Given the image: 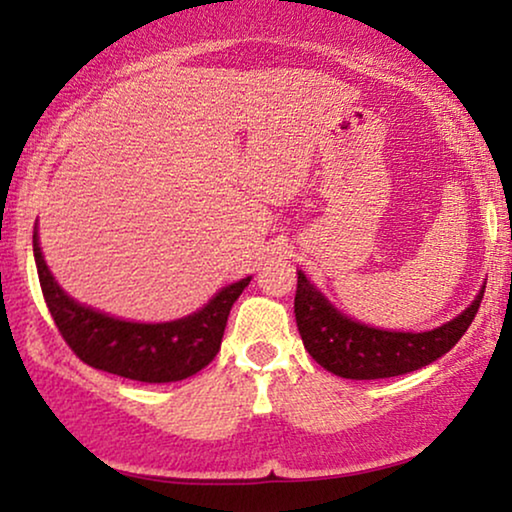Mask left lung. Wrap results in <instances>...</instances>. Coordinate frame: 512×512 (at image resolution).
<instances>
[{
	"label": "left lung",
	"instance_id": "1",
	"mask_svg": "<svg viewBox=\"0 0 512 512\" xmlns=\"http://www.w3.org/2000/svg\"><path fill=\"white\" fill-rule=\"evenodd\" d=\"M482 296L485 291H480L459 317L433 331H382L335 310L298 270L293 312L303 345L319 366L347 380H380L412 373L450 352L478 314Z\"/></svg>",
	"mask_w": 512,
	"mask_h": 512
}]
</instances>
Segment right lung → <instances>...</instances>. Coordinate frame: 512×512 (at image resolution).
Here are the masks:
<instances>
[{"label":"right lung","mask_w":512,"mask_h":512,"mask_svg":"<svg viewBox=\"0 0 512 512\" xmlns=\"http://www.w3.org/2000/svg\"><path fill=\"white\" fill-rule=\"evenodd\" d=\"M32 247L48 312L72 352L88 366L137 382H179L205 368L221 349L230 307L251 282V277H244L223 286L202 310L184 319L137 324L69 298L41 256L37 226Z\"/></svg>","instance_id":"add662e5"}]
</instances>
